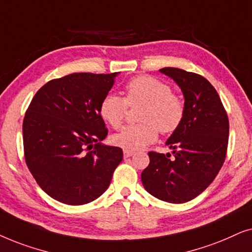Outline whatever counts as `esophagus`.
<instances>
[{
  "label": "esophagus",
  "instance_id": "1",
  "mask_svg": "<svg viewBox=\"0 0 252 252\" xmlns=\"http://www.w3.org/2000/svg\"><path fill=\"white\" fill-rule=\"evenodd\" d=\"M123 154H124V158H130V157H132L133 154H135V152H133V151L124 150L123 151Z\"/></svg>",
  "mask_w": 252,
  "mask_h": 252
}]
</instances>
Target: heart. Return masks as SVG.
Wrapping results in <instances>:
<instances>
[{
	"instance_id": "b5f03b06",
	"label": "heart",
	"mask_w": 252,
	"mask_h": 252,
	"mask_svg": "<svg viewBox=\"0 0 252 252\" xmlns=\"http://www.w3.org/2000/svg\"><path fill=\"white\" fill-rule=\"evenodd\" d=\"M143 105L138 113L139 124L129 126L112 137L116 146L138 151L163 135L175 132L186 115V103L172 87L157 77L137 76L126 85V96L108 93L100 102V116L114 129L120 128L128 106Z\"/></svg>"
}]
</instances>
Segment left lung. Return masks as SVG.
Instances as JSON below:
<instances>
[{"instance_id":"1","label":"left lung","mask_w":252,"mask_h":252,"mask_svg":"<svg viewBox=\"0 0 252 252\" xmlns=\"http://www.w3.org/2000/svg\"><path fill=\"white\" fill-rule=\"evenodd\" d=\"M160 72L182 90L186 115L166 142L173 158L170 153L149 152L150 165L143 170L142 182L156 198L182 204L202 193L222 167L229 121L216 89L203 76L177 68Z\"/></svg>"}]
</instances>
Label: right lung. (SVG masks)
<instances>
[{"label": "right lung", "mask_w": 252, "mask_h": 252, "mask_svg": "<svg viewBox=\"0 0 252 252\" xmlns=\"http://www.w3.org/2000/svg\"><path fill=\"white\" fill-rule=\"evenodd\" d=\"M114 73H71L52 79L33 96L23 121L26 165L47 194L84 205L107 190L122 149L101 144L107 130L100 102Z\"/></svg>", "instance_id": "1"}]
</instances>
